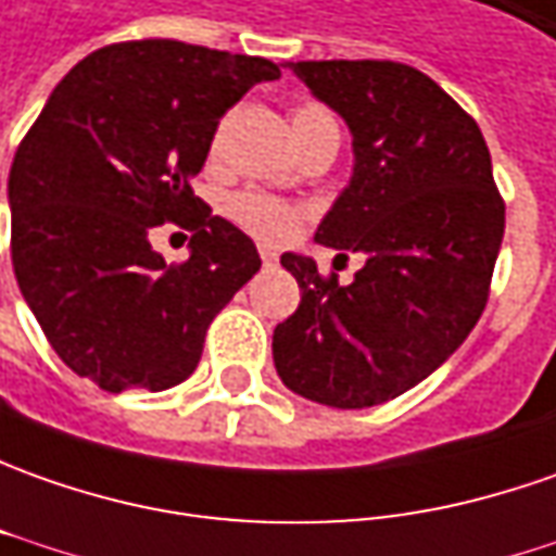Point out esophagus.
I'll return each instance as SVG.
<instances>
[{"mask_svg":"<svg viewBox=\"0 0 556 556\" xmlns=\"http://www.w3.org/2000/svg\"><path fill=\"white\" fill-rule=\"evenodd\" d=\"M260 256H263L266 266H275V263H278V253L271 251V248H260Z\"/></svg>","mask_w":556,"mask_h":556,"instance_id":"1","label":"esophagus"}]
</instances>
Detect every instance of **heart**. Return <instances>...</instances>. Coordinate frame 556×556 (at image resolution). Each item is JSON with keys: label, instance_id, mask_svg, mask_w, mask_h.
I'll return each instance as SVG.
<instances>
[{"label": "heart", "instance_id": "obj_1", "mask_svg": "<svg viewBox=\"0 0 556 556\" xmlns=\"http://www.w3.org/2000/svg\"><path fill=\"white\" fill-rule=\"evenodd\" d=\"M290 128H293L296 147H305V143L318 140L324 134L339 130L333 113L327 106H321V103H300L290 113ZM229 217L241 229H248L256 238H266V241H285L300 226V214L290 204L269 199V195H260V192H241V195H235L229 201Z\"/></svg>", "mask_w": 556, "mask_h": 556}]
</instances>
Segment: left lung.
<instances>
[{
  "label": "left lung",
  "instance_id": "8db88e82",
  "mask_svg": "<svg viewBox=\"0 0 556 556\" xmlns=\"http://www.w3.org/2000/svg\"><path fill=\"white\" fill-rule=\"evenodd\" d=\"M352 130V180L315 241L361 253L352 285L285 253L300 308L275 327L287 389L337 409L419 386L475 330L505 235L478 122L426 73L394 61L285 63Z\"/></svg>",
  "mask_w": 556,
  "mask_h": 556
}]
</instances>
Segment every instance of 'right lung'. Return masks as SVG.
<instances>
[{
  "label": "right lung",
  "instance_id": "add662e5",
  "mask_svg": "<svg viewBox=\"0 0 556 556\" xmlns=\"http://www.w3.org/2000/svg\"><path fill=\"white\" fill-rule=\"evenodd\" d=\"M266 58L174 39L106 45L51 91L9 174L11 263L73 374L103 391H165L199 367L219 308L260 271L253 241L192 192L219 118ZM193 229L167 267L152 225Z\"/></svg>",
  "mask_w": 556,
  "mask_h": 556
}]
</instances>
